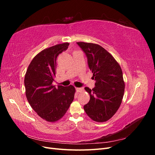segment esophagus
I'll list each match as a JSON object with an SVG mask.
<instances>
[{
  "label": "esophagus",
  "instance_id": "esophagus-1",
  "mask_svg": "<svg viewBox=\"0 0 155 155\" xmlns=\"http://www.w3.org/2000/svg\"><path fill=\"white\" fill-rule=\"evenodd\" d=\"M84 90V88L83 87H79V88H76V91L78 92H82Z\"/></svg>",
  "mask_w": 155,
  "mask_h": 155
}]
</instances>
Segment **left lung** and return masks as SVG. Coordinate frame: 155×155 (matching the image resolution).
<instances>
[{
	"label": "left lung",
	"instance_id": "left-lung-1",
	"mask_svg": "<svg viewBox=\"0 0 155 155\" xmlns=\"http://www.w3.org/2000/svg\"><path fill=\"white\" fill-rule=\"evenodd\" d=\"M77 44L85 53L96 80L92 90L85 88L90 100L84 105V110L92 120L105 122L114 115L122 101L125 90L122 70L113 56L100 45L84 42Z\"/></svg>",
	"mask_w": 155,
	"mask_h": 155
}]
</instances>
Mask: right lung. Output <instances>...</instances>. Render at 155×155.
Instances as JSON below:
<instances>
[{"label": "right lung", "instance_id": "1", "mask_svg": "<svg viewBox=\"0 0 155 155\" xmlns=\"http://www.w3.org/2000/svg\"><path fill=\"white\" fill-rule=\"evenodd\" d=\"M68 45V43L56 45L40 51L32 59L25 74L27 100L37 114L49 122H55L65 114L76 92L72 85L55 88L52 84L56 59Z\"/></svg>", "mask_w": 155, "mask_h": 155}]
</instances>
